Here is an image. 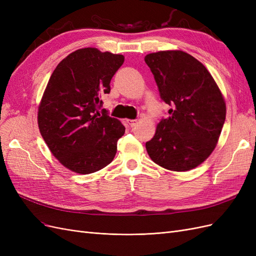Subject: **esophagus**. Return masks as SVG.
<instances>
[{
  "label": "esophagus",
  "instance_id": "esophagus-1",
  "mask_svg": "<svg viewBox=\"0 0 256 256\" xmlns=\"http://www.w3.org/2000/svg\"><path fill=\"white\" fill-rule=\"evenodd\" d=\"M128 124L130 125V127H134V126H136V124H138V120H129Z\"/></svg>",
  "mask_w": 256,
  "mask_h": 256
}]
</instances>
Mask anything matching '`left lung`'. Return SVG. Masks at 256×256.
I'll return each instance as SVG.
<instances>
[{
	"label": "left lung",
	"mask_w": 256,
	"mask_h": 256,
	"mask_svg": "<svg viewBox=\"0 0 256 256\" xmlns=\"http://www.w3.org/2000/svg\"><path fill=\"white\" fill-rule=\"evenodd\" d=\"M150 68L160 97L172 108L146 150L158 166L186 172L210 156L218 143L226 115L220 88L206 67L180 50L150 53Z\"/></svg>",
	"instance_id": "obj_1"
}]
</instances>
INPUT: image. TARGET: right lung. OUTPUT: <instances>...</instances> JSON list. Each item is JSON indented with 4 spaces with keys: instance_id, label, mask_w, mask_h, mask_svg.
<instances>
[{
    "instance_id": "obj_1",
    "label": "right lung",
    "mask_w": 256,
    "mask_h": 256,
    "mask_svg": "<svg viewBox=\"0 0 256 256\" xmlns=\"http://www.w3.org/2000/svg\"><path fill=\"white\" fill-rule=\"evenodd\" d=\"M124 60L122 54L83 48L67 56L50 76L38 106V127L53 156L74 173L97 172L115 157L125 127L98 109L100 95L109 94Z\"/></svg>"
}]
</instances>
